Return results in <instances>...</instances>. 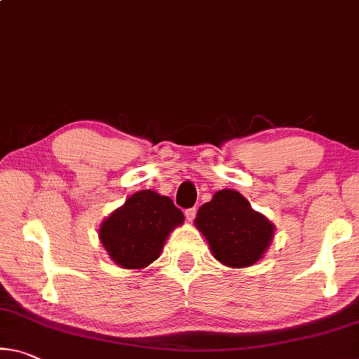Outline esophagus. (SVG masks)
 <instances>
[{
  "mask_svg": "<svg viewBox=\"0 0 359 359\" xmlns=\"http://www.w3.org/2000/svg\"><path fill=\"white\" fill-rule=\"evenodd\" d=\"M195 215H196V208H190V209L185 210V217H187V220H189V222H191L193 219H195Z\"/></svg>",
  "mask_w": 359,
  "mask_h": 359,
  "instance_id": "esophagus-1",
  "label": "esophagus"
}]
</instances>
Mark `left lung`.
I'll return each instance as SVG.
<instances>
[{
	"label": "left lung",
	"instance_id": "obj_1",
	"mask_svg": "<svg viewBox=\"0 0 359 359\" xmlns=\"http://www.w3.org/2000/svg\"><path fill=\"white\" fill-rule=\"evenodd\" d=\"M212 255L231 269L254 265L273 240L275 226L251 208L241 193L220 190L204 203L195 219Z\"/></svg>",
	"mask_w": 359,
	"mask_h": 359
}]
</instances>
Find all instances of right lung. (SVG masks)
<instances>
[{"mask_svg":"<svg viewBox=\"0 0 359 359\" xmlns=\"http://www.w3.org/2000/svg\"><path fill=\"white\" fill-rule=\"evenodd\" d=\"M180 224L184 214L170 198L142 190L102 222L99 238L116 265L144 269L159 257L169 233Z\"/></svg>","mask_w":359,"mask_h":359,"instance_id":"1","label":"right lung"}]
</instances>
